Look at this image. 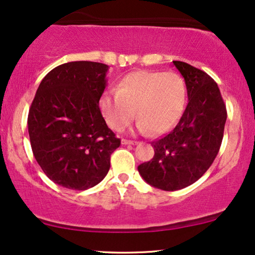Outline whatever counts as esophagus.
<instances>
[{"mask_svg":"<svg viewBox=\"0 0 255 255\" xmlns=\"http://www.w3.org/2000/svg\"><path fill=\"white\" fill-rule=\"evenodd\" d=\"M138 142H136V141H130V140H126V138H124L122 140V144H126V146H129V144H133V146H135V144H137Z\"/></svg>","mask_w":255,"mask_h":255,"instance_id":"obj_1","label":"esophagus"}]
</instances>
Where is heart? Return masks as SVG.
Returning <instances> with one entry per match:
<instances>
[{
    "label": "heart",
    "mask_w": 255,
    "mask_h": 255,
    "mask_svg": "<svg viewBox=\"0 0 255 255\" xmlns=\"http://www.w3.org/2000/svg\"><path fill=\"white\" fill-rule=\"evenodd\" d=\"M117 93L106 90L99 106L113 129L122 130L135 118L138 129L163 134L178 124L186 102V87L173 72H134L122 77Z\"/></svg>",
    "instance_id": "b5f03b06"
}]
</instances>
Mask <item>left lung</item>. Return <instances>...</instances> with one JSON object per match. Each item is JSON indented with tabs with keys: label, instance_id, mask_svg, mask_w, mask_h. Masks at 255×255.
<instances>
[{
	"label": "left lung",
	"instance_id": "1",
	"mask_svg": "<svg viewBox=\"0 0 255 255\" xmlns=\"http://www.w3.org/2000/svg\"><path fill=\"white\" fill-rule=\"evenodd\" d=\"M185 79L188 104L172 131L153 141L154 156L137 167L148 185L179 191L206 173L220 149L227 112L213 79L191 64L173 61Z\"/></svg>",
	"mask_w": 255,
	"mask_h": 255
}]
</instances>
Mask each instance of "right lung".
<instances>
[{"label": "right lung", "instance_id": "add662e5", "mask_svg": "<svg viewBox=\"0 0 255 255\" xmlns=\"http://www.w3.org/2000/svg\"><path fill=\"white\" fill-rule=\"evenodd\" d=\"M108 69L90 61L57 66L43 77L29 109L35 159L48 178L64 188L85 191L101 182L121 143L99 107Z\"/></svg>", "mask_w": 255, "mask_h": 255}]
</instances>
